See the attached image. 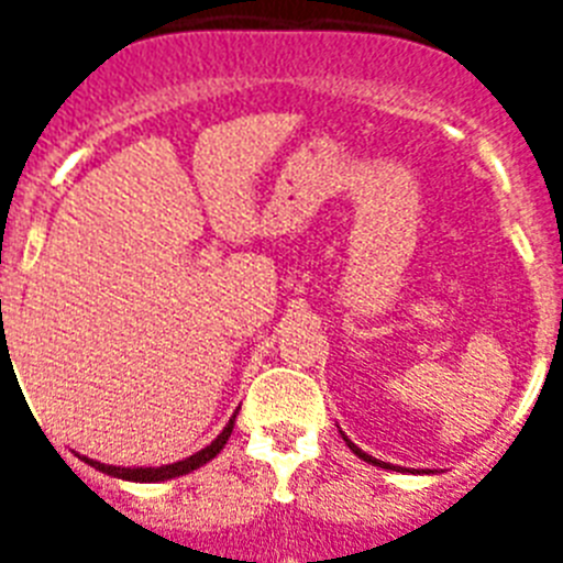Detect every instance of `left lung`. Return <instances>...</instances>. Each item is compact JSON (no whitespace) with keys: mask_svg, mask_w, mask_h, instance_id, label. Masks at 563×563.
<instances>
[{"mask_svg":"<svg viewBox=\"0 0 563 563\" xmlns=\"http://www.w3.org/2000/svg\"><path fill=\"white\" fill-rule=\"evenodd\" d=\"M341 434H343V431H341ZM343 442H346V445H350V451H352V454H355V456H361V460H363V462H369V465L386 467V471H409V467H400V465H391V462L375 460V456H369V454H366V451H361V449H357L355 442H352L350 437H346V434H343ZM411 474H420V471H411Z\"/></svg>","mask_w":563,"mask_h":563,"instance_id":"8db88e82","label":"left lung"}]
</instances>
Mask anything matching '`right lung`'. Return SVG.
<instances>
[{"label": "right lung", "instance_id": "right-lung-1", "mask_svg": "<svg viewBox=\"0 0 563 563\" xmlns=\"http://www.w3.org/2000/svg\"><path fill=\"white\" fill-rule=\"evenodd\" d=\"M233 420H236V411H233V417L228 420V426L222 429V434H217V440L211 442V445H206L202 451H197V454L186 456V460L180 462H172V465H161V467H121V465H103V462L98 460H89V456H81L78 454V460H84L87 465H92L96 471H101V474H109L114 476V479H126V482H166V479H174V476H183V474H191V471H197V467H202L206 462H211L213 456L220 454L222 449H225L228 437H231L233 431Z\"/></svg>", "mask_w": 563, "mask_h": 563}]
</instances>
